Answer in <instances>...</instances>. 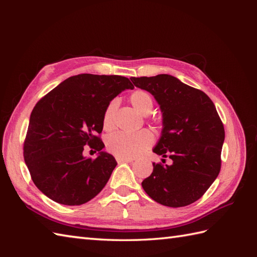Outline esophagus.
Here are the masks:
<instances>
[{
  "label": "esophagus",
  "mask_w": 257,
  "mask_h": 257,
  "mask_svg": "<svg viewBox=\"0 0 257 257\" xmlns=\"http://www.w3.org/2000/svg\"><path fill=\"white\" fill-rule=\"evenodd\" d=\"M115 160H116V162L119 163V164H120V163H131V162H133V160H132V159H124V158H118V157L115 158Z\"/></svg>",
  "instance_id": "1"
}]
</instances>
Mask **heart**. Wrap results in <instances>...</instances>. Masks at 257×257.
Instances as JSON below:
<instances>
[{"instance_id":"heart-1","label":"heart","mask_w":257,"mask_h":257,"mask_svg":"<svg viewBox=\"0 0 257 257\" xmlns=\"http://www.w3.org/2000/svg\"><path fill=\"white\" fill-rule=\"evenodd\" d=\"M134 109L143 115L149 114L152 110L153 102L150 94L146 91L137 90L130 97ZM118 99L110 100L103 113V126L106 131L113 128V116L118 108ZM153 143V136L149 131L143 130L137 133L128 134L118 132L106 138V148L118 158L132 159L146 151Z\"/></svg>"}]
</instances>
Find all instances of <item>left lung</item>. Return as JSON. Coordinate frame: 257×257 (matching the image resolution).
Segmentation results:
<instances>
[{"instance_id":"8db88e82","label":"left lung","mask_w":257,"mask_h":257,"mask_svg":"<svg viewBox=\"0 0 257 257\" xmlns=\"http://www.w3.org/2000/svg\"><path fill=\"white\" fill-rule=\"evenodd\" d=\"M131 80L151 93L160 105L163 128L153 152L173 161L172 165L153 163V172L142 182L143 189L167 207L193 204L221 169L225 132L213 102L203 91L172 75L132 77Z\"/></svg>"}]
</instances>
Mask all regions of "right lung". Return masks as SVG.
I'll return each instance as SVG.
<instances>
[{"instance_id":"obj_1","label":"right lung","mask_w":257,"mask_h":257,"mask_svg":"<svg viewBox=\"0 0 257 257\" xmlns=\"http://www.w3.org/2000/svg\"><path fill=\"white\" fill-rule=\"evenodd\" d=\"M126 77L80 74L72 76L45 95L30 115L23 146L26 164L34 184L56 203H88L109 180L116 161L103 151L96 136L103 131L108 103L126 89ZM89 144L96 159L83 157Z\"/></svg>"}]
</instances>
